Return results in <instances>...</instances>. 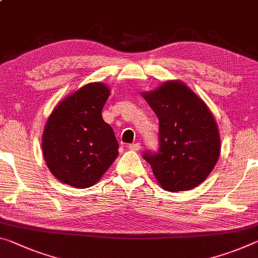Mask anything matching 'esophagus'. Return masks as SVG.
I'll return each instance as SVG.
<instances>
[{"instance_id": "obj_1", "label": "esophagus", "mask_w": 258, "mask_h": 258, "mask_svg": "<svg viewBox=\"0 0 258 258\" xmlns=\"http://www.w3.org/2000/svg\"><path fill=\"white\" fill-rule=\"evenodd\" d=\"M140 148H141V146H140V144H138V142H136V144L128 145V149H131V150L139 151V150H140Z\"/></svg>"}]
</instances>
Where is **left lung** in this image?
Segmentation results:
<instances>
[{"instance_id":"obj_1","label":"left lung","mask_w":258,"mask_h":258,"mask_svg":"<svg viewBox=\"0 0 258 258\" xmlns=\"http://www.w3.org/2000/svg\"><path fill=\"white\" fill-rule=\"evenodd\" d=\"M142 96L159 121V150L144 158L163 189H193L206 180L220 154L217 122L208 105L186 84L165 81Z\"/></svg>"}]
</instances>
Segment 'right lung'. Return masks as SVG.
I'll return each instance as SVG.
<instances>
[{
  "mask_svg": "<svg viewBox=\"0 0 258 258\" xmlns=\"http://www.w3.org/2000/svg\"><path fill=\"white\" fill-rule=\"evenodd\" d=\"M109 95L105 84L89 83L60 101L48 117L43 157L54 177L65 185H95L118 156L117 139L102 118Z\"/></svg>",
  "mask_w": 258,
  "mask_h": 258,
  "instance_id": "obj_1",
  "label": "right lung"
}]
</instances>
